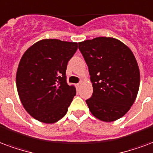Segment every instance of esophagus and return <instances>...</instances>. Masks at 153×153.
<instances>
[{"label": "esophagus", "mask_w": 153, "mask_h": 153, "mask_svg": "<svg viewBox=\"0 0 153 153\" xmlns=\"http://www.w3.org/2000/svg\"><path fill=\"white\" fill-rule=\"evenodd\" d=\"M81 84H82V83H81V82H79V83H78V84H77V88H80V86H81Z\"/></svg>", "instance_id": "obj_1"}]
</instances>
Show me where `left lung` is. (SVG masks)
I'll list each match as a JSON object with an SVG mask.
<instances>
[{"label": "left lung", "instance_id": "1", "mask_svg": "<svg viewBox=\"0 0 153 153\" xmlns=\"http://www.w3.org/2000/svg\"><path fill=\"white\" fill-rule=\"evenodd\" d=\"M79 48L93 88L86 100L89 110L103 122L119 119L130 110L140 88V69L132 51L112 37L79 42Z\"/></svg>", "mask_w": 153, "mask_h": 153}]
</instances>
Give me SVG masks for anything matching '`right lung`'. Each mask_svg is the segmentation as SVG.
Returning <instances> with one entry per match:
<instances>
[{"instance_id":"obj_1","label":"right lung","mask_w":153,"mask_h":153,"mask_svg":"<svg viewBox=\"0 0 153 153\" xmlns=\"http://www.w3.org/2000/svg\"><path fill=\"white\" fill-rule=\"evenodd\" d=\"M78 43L45 39L27 48L16 74L19 98L31 117L47 124L65 116L76 95L66 82L67 63L75 53Z\"/></svg>"}]
</instances>
